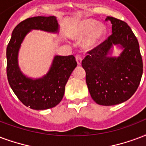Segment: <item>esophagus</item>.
Returning a JSON list of instances; mask_svg holds the SVG:
<instances>
[{
    "label": "esophagus",
    "instance_id": "34e87169",
    "mask_svg": "<svg viewBox=\"0 0 146 146\" xmlns=\"http://www.w3.org/2000/svg\"><path fill=\"white\" fill-rule=\"evenodd\" d=\"M82 56L80 55H76V60L77 62V64L79 66L81 65V63H82Z\"/></svg>",
    "mask_w": 146,
    "mask_h": 146
}]
</instances>
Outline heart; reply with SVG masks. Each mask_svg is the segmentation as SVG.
Listing matches in <instances>:
<instances>
[{
    "instance_id": "heart-1",
    "label": "heart",
    "mask_w": 146,
    "mask_h": 146,
    "mask_svg": "<svg viewBox=\"0 0 146 146\" xmlns=\"http://www.w3.org/2000/svg\"><path fill=\"white\" fill-rule=\"evenodd\" d=\"M106 32V27L99 25L98 21L93 19H83L76 24L70 35L76 40H80L86 36L82 42V47L85 50H91L102 43Z\"/></svg>"
}]
</instances>
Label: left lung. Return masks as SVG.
Masks as SVG:
<instances>
[{
    "mask_svg": "<svg viewBox=\"0 0 146 146\" xmlns=\"http://www.w3.org/2000/svg\"><path fill=\"white\" fill-rule=\"evenodd\" d=\"M112 35L96 48L88 52L82 61L90 96L102 106L117 105L128 100L139 87L143 71L137 38L129 26L119 19L107 17ZM114 46L121 48L112 56Z\"/></svg>",
    "mask_w": 146,
    "mask_h": 146,
    "instance_id": "1",
    "label": "left lung"
}]
</instances>
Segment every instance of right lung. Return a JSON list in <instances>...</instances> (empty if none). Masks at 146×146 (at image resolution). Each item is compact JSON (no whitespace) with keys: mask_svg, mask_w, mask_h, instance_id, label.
<instances>
[{"mask_svg":"<svg viewBox=\"0 0 146 146\" xmlns=\"http://www.w3.org/2000/svg\"><path fill=\"white\" fill-rule=\"evenodd\" d=\"M32 30L58 33L60 26L55 16L33 17L17 24L7 47V76L12 90L26 106L47 110L62 100L66 84L77 63L73 55H56L46 75L36 79L25 75L19 66L18 54L21 43Z\"/></svg>","mask_w":146,"mask_h":146,"instance_id":"right-lung-1","label":"right lung"}]
</instances>
